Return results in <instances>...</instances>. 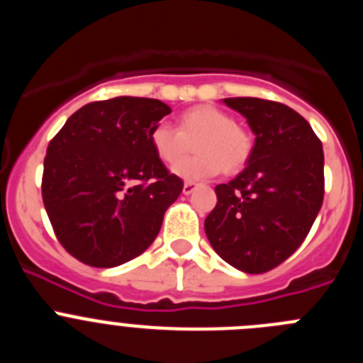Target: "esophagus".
Returning <instances> with one entry per match:
<instances>
[{"label":"esophagus","instance_id":"obj_1","mask_svg":"<svg viewBox=\"0 0 363 363\" xmlns=\"http://www.w3.org/2000/svg\"><path fill=\"white\" fill-rule=\"evenodd\" d=\"M196 191V184L194 182H185L184 185V194L185 196H189V194H192V192Z\"/></svg>","mask_w":363,"mask_h":363}]
</instances>
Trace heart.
Masks as SVG:
<instances>
[{
    "mask_svg": "<svg viewBox=\"0 0 363 363\" xmlns=\"http://www.w3.org/2000/svg\"><path fill=\"white\" fill-rule=\"evenodd\" d=\"M149 140L156 158L167 167L181 163L191 143L197 142L194 143L199 156L176 169V174L189 182L213 178L221 171L234 174L245 165L252 150L249 133L234 123L225 111L213 105H196L182 112L178 130L158 123L150 130Z\"/></svg>",
    "mask_w": 363,
    "mask_h": 363,
    "instance_id": "1",
    "label": "heart"
}]
</instances>
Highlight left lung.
<instances>
[{
  "instance_id": "obj_1",
  "label": "left lung",
  "mask_w": 363,
  "mask_h": 363,
  "mask_svg": "<svg viewBox=\"0 0 363 363\" xmlns=\"http://www.w3.org/2000/svg\"><path fill=\"white\" fill-rule=\"evenodd\" d=\"M255 133L247 167L216 185L205 218L211 245L249 274L278 267L306 240L323 201V149L309 121L278 101L225 98Z\"/></svg>"
}]
</instances>
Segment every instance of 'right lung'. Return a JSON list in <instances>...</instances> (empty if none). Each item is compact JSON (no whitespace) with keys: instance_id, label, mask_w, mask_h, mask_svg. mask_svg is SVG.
Wrapping results in <instances>:
<instances>
[{"instance_id":"right-lung-1","label":"right lung","mask_w":363,"mask_h":363,"mask_svg":"<svg viewBox=\"0 0 363 363\" xmlns=\"http://www.w3.org/2000/svg\"><path fill=\"white\" fill-rule=\"evenodd\" d=\"M171 107L152 98L92 101L47 147L41 196L65 251L91 267H116L156 240L184 182L150 147Z\"/></svg>"}]
</instances>
